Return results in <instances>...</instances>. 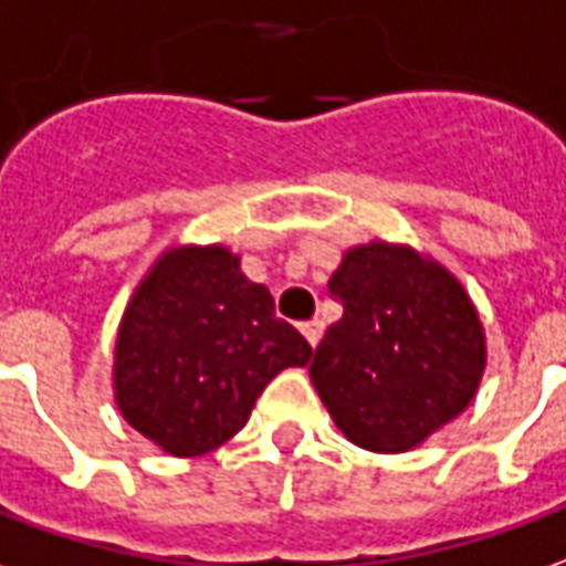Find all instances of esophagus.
Listing matches in <instances>:
<instances>
[{
    "label": "esophagus",
    "instance_id": "34e87169",
    "mask_svg": "<svg viewBox=\"0 0 566 566\" xmlns=\"http://www.w3.org/2000/svg\"><path fill=\"white\" fill-rule=\"evenodd\" d=\"M323 332H325L323 319H311V323L301 325V334L307 337V344H311L313 349H316V346H319V340H323Z\"/></svg>",
    "mask_w": 566,
    "mask_h": 566
}]
</instances>
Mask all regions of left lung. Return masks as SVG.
Here are the masks:
<instances>
[{"label":"left lung","mask_w":566,"mask_h":566,"mask_svg":"<svg viewBox=\"0 0 566 566\" xmlns=\"http://www.w3.org/2000/svg\"><path fill=\"white\" fill-rule=\"evenodd\" d=\"M328 292L344 316L316 346L311 379L356 447L407 452L468 407L485 334L447 268L374 241L344 255Z\"/></svg>","instance_id":"obj_1"}]
</instances>
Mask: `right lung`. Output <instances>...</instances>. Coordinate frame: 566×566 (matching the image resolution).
<instances>
[{
  "instance_id": "add662e5",
  "label": "right lung",
  "mask_w": 566,
  "mask_h": 566,
  "mask_svg": "<svg viewBox=\"0 0 566 566\" xmlns=\"http://www.w3.org/2000/svg\"><path fill=\"white\" fill-rule=\"evenodd\" d=\"M313 346L274 313L226 247L165 253L126 307L114 389L119 413L171 455H201L241 431L255 398Z\"/></svg>"
}]
</instances>
